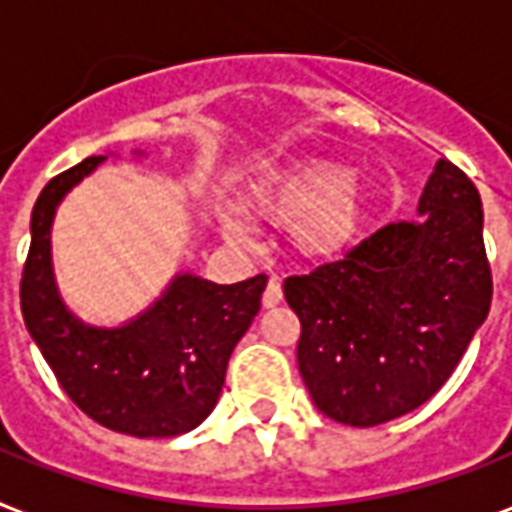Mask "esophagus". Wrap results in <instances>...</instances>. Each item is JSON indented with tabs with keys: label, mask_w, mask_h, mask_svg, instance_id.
<instances>
[{
	"label": "esophagus",
	"mask_w": 512,
	"mask_h": 512,
	"mask_svg": "<svg viewBox=\"0 0 512 512\" xmlns=\"http://www.w3.org/2000/svg\"><path fill=\"white\" fill-rule=\"evenodd\" d=\"M279 304H282V282L271 276L266 285V293H263V306H266V309H274V306Z\"/></svg>",
	"instance_id": "34e87169"
}]
</instances>
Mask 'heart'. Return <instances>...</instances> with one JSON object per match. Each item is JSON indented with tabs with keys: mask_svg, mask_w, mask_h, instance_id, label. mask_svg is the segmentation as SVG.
<instances>
[{
	"mask_svg": "<svg viewBox=\"0 0 512 512\" xmlns=\"http://www.w3.org/2000/svg\"><path fill=\"white\" fill-rule=\"evenodd\" d=\"M352 179L347 165L309 162L255 184L249 200L274 225L293 227V241L304 255L333 260L361 241L372 217V192ZM222 227L236 241L249 236L236 214H225Z\"/></svg>",
	"mask_w": 512,
	"mask_h": 512,
	"instance_id": "1",
	"label": "heart"
}]
</instances>
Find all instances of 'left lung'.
Listing matches in <instances>:
<instances>
[{
    "instance_id": "obj_1",
    "label": "left lung",
    "mask_w": 512,
    "mask_h": 512,
    "mask_svg": "<svg viewBox=\"0 0 512 512\" xmlns=\"http://www.w3.org/2000/svg\"><path fill=\"white\" fill-rule=\"evenodd\" d=\"M418 214L285 279L301 320L298 372L336 423L369 429L429 401L488 317L494 285L475 184L439 160Z\"/></svg>"
}]
</instances>
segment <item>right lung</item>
<instances>
[{
  "mask_svg": "<svg viewBox=\"0 0 512 512\" xmlns=\"http://www.w3.org/2000/svg\"><path fill=\"white\" fill-rule=\"evenodd\" d=\"M105 160L89 157L59 173L34 203L21 276L26 331L62 391L100 426L130 437H179L217 407L230 352L260 312L268 276L214 285L179 274L130 323L97 328L78 320L56 290L51 225L64 195Z\"/></svg>",
  "mask_w": 512,
  "mask_h": 512,
  "instance_id": "add662e5",
  "label": "right lung"
}]
</instances>
